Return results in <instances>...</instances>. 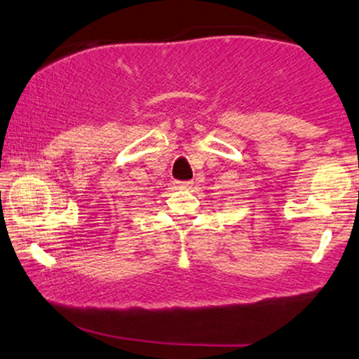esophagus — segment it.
<instances>
[{
  "label": "esophagus",
  "mask_w": 359,
  "mask_h": 359,
  "mask_svg": "<svg viewBox=\"0 0 359 359\" xmlns=\"http://www.w3.org/2000/svg\"><path fill=\"white\" fill-rule=\"evenodd\" d=\"M177 189H182V191H187V189H191V182H177Z\"/></svg>",
  "instance_id": "1"
}]
</instances>
